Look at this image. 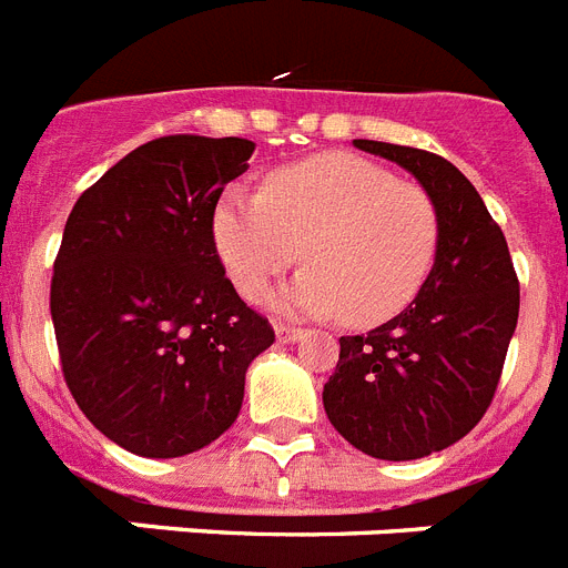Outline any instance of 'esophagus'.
Returning <instances> with one entry per match:
<instances>
[{
    "label": "esophagus",
    "instance_id": "esophagus-1",
    "mask_svg": "<svg viewBox=\"0 0 568 568\" xmlns=\"http://www.w3.org/2000/svg\"><path fill=\"white\" fill-rule=\"evenodd\" d=\"M274 332H276V341H280V343H294V341H300V337H303V328L285 326V323H276Z\"/></svg>",
    "mask_w": 568,
    "mask_h": 568
}]
</instances>
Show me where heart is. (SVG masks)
<instances>
[{
	"label": "heart",
	"mask_w": 568,
	"mask_h": 568,
	"mask_svg": "<svg viewBox=\"0 0 568 568\" xmlns=\"http://www.w3.org/2000/svg\"><path fill=\"white\" fill-rule=\"evenodd\" d=\"M213 242L251 303L303 247L308 268L274 306L294 317L343 314L352 326H375L404 312L430 274L438 211L416 181L357 155L321 152L271 170L262 193L225 190L213 211Z\"/></svg>",
	"instance_id": "1"
}]
</instances>
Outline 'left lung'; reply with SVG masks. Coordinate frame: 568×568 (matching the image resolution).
<instances>
[{
    "instance_id": "1",
    "label": "left lung",
    "mask_w": 568,
    "mask_h": 568,
    "mask_svg": "<svg viewBox=\"0 0 568 568\" xmlns=\"http://www.w3.org/2000/svg\"><path fill=\"white\" fill-rule=\"evenodd\" d=\"M416 175L438 211V251L416 300L366 335L341 337L323 407L366 456L409 462L474 430L517 328L519 283L483 195L436 152L352 141Z\"/></svg>"
}]
</instances>
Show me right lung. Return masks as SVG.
<instances>
[{"label": "right lung", "instance_id": "right-lung-1", "mask_svg": "<svg viewBox=\"0 0 568 568\" xmlns=\"http://www.w3.org/2000/svg\"><path fill=\"white\" fill-rule=\"evenodd\" d=\"M254 155L245 138L166 135L71 207L51 276L65 384L83 416L146 459L202 450L236 422L271 323L225 276L213 211Z\"/></svg>", "mask_w": 568, "mask_h": 568}]
</instances>
